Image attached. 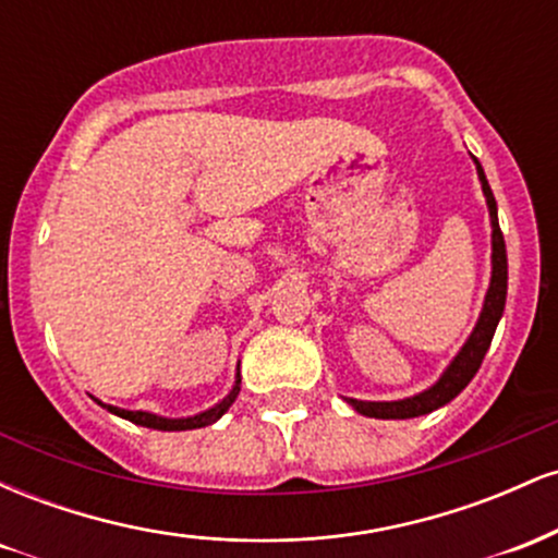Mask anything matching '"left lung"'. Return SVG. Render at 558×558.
<instances>
[{"instance_id": "1", "label": "left lung", "mask_w": 558, "mask_h": 558, "mask_svg": "<svg viewBox=\"0 0 558 558\" xmlns=\"http://www.w3.org/2000/svg\"><path fill=\"white\" fill-rule=\"evenodd\" d=\"M472 162H475L477 168V178H480V185H483V196H485V204H488V215H490V283H488V291H485L483 310H480L475 328H472L462 349L457 351V356L448 362V367L440 373V377L430 388L396 401L345 399V403H351V407H354L360 414H364V417L409 420V417H422V414H430L435 409L446 407L448 401L457 399V396L470 386V380L477 375L480 364H483V356L488 354L493 332H496L498 319H501L504 306H506L509 267H506L504 233L501 228H498L496 198H493V191L488 185V178H485L483 172V165L477 162V157H472Z\"/></svg>"}]
</instances>
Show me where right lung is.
<instances>
[{
  "mask_svg": "<svg viewBox=\"0 0 558 558\" xmlns=\"http://www.w3.org/2000/svg\"><path fill=\"white\" fill-rule=\"evenodd\" d=\"M239 390H241V364H235V380H233V388L228 390V396H222L215 407L204 409V412H198V414H191V417H162V414H155V412H141V409L138 412H131V409L112 407V403H105L99 399H94V401L99 403V407H105L107 412L118 414V417L133 422V425L151 427V430H196V427H207V425H213V422L220 420L222 414L233 407Z\"/></svg>",
  "mask_w": 558,
  "mask_h": 558,
  "instance_id": "1",
  "label": "right lung"
}]
</instances>
